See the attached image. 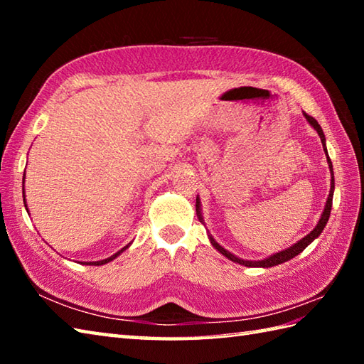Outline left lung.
<instances>
[{"mask_svg":"<svg viewBox=\"0 0 364 364\" xmlns=\"http://www.w3.org/2000/svg\"><path fill=\"white\" fill-rule=\"evenodd\" d=\"M304 115H305V119L308 120V123H310V125H311L316 131H318V134H319V137H321V142H322V145H323V150H326V153H327V149H326V136H323V131H322L321 125L318 123V120H316L314 117H311V115H308L306 112H304ZM327 162H328V166H330V173H331L330 194H328L326 208H323V213H322V215H321V219H319V222H318V225L314 227V230L311 231L310 235H306L305 237H301L299 242H296L294 245H291L289 249L282 250V252H278V253H275V255H270L269 258H266V259H261V261H245V259L237 258V257H235L233 253L228 252V250H225V249H223L222 245H219L218 242H215L213 236H210V241H211L213 247H215V249H218V250L223 255V257H227L228 259L235 261V262H239V264L247 266V267H272V266L282 264V262H284V261H289V259H291V258H294V257H297L299 253L304 252V250L306 249V247L310 245V244L314 241V239L318 237V236L322 233V230L326 228L327 222H328V218H330L331 202H333L335 178H333V166H331V161H330V158H328V153H327ZM196 211H197V215H198V220H200V222H203L202 214H200V200H198V197H197V203H196Z\"/></svg>","mask_w":364,"mask_h":364,"instance_id":"8db88e82","label":"left lung"}]
</instances>
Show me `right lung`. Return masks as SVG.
<instances>
[{
    "instance_id": "add662e5",
    "label": "right lung",
    "mask_w": 364,
    "mask_h": 364,
    "mask_svg": "<svg viewBox=\"0 0 364 364\" xmlns=\"http://www.w3.org/2000/svg\"><path fill=\"white\" fill-rule=\"evenodd\" d=\"M23 183H25V178H23ZM23 192H25V188H23ZM25 203H26V200H25ZM26 206V205H25ZM128 247H129V244L127 245V247H123V249L122 250H119L117 253H115V255H112V257H109V258H106V259H102V261H94V262H86V264H90V266H102V264H106V262H109V261H112V259H115V258H117L119 257V255L123 252V250H127L128 249ZM82 264H84V262H82Z\"/></svg>"
}]
</instances>
